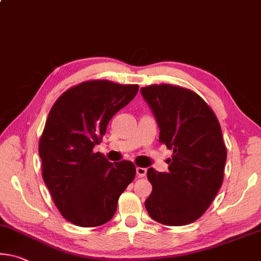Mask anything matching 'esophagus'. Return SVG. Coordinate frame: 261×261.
<instances>
[{"label":"esophagus","instance_id":"obj_1","mask_svg":"<svg viewBox=\"0 0 261 261\" xmlns=\"http://www.w3.org/2000/svg\"><path fill=\"white\" fill-rule=\"evenodd\" d=\"M136 172H137L138 177H144V176H146L147 169L144 168V167H137V168H136Z\"/></svg>","mask_w":261,"mask_h":261}]
</instances>
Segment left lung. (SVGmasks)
<instances>
[{
  "mask_svg": "<svg viewBox=\"0 0 261 261\" xmlns=\"http://www.w3.org/2000/svg\"><path fill=\"white\" fill-rule=\"evenodd\" d=\"M160 129L159 142L173 150L168 172L147 169L152 193L145 208L169 226L195 222L220 190L226 161L220 122L203 98L173 85L140 89Z\"/></svg>",
  "mask_w": 261,
  "mask_h": 261,
  "instance_id": "1",
  "label": "left lung"
}]
</instances>
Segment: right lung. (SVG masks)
<instances>
[{"mask_svg":"<svg viewBox=\"0 0 261 261\" xmlns=\"http://www.w3.org/2000/svg\"><path fill=\"white\" fill-rule=\"evenodd\" d=\"M138 89V85L86 81L66 90L49 111L39 140L43 179L57 208L73 224L94 227L109 222L135 179L131 161L113 164L93 148Z\"/></svg>","mask_w":261,"mask_h":261,"instance_id":"right-lung-1","label":"right lung"}]
</instances>
